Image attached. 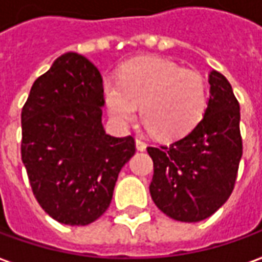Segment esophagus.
Returning <instances> with one entry per match:
<instances>
[{
    "mask_svg": "<svg viewBox=\"0 0 262 262\" xmlns=\"http://www.w3.org/2000/svg\"><path fill=\"white\" fill-rule=\"evenodd\" d=\"M136 149H138V150H140V152H143V150L146 149V143H145L143 140L136 139Z\"/></svg>",
    "mask_w": 262,
    "mask_h": 262,
    "instance_id": "esophagus-1",
    "label": "esophagus"
}]
</instances>
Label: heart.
<instances>
[{
  "label": "heart",
  "instance_id": "obj_1",
  "mask_svg": "<svg viewBox=\"0 0 262 262\" xmlns=\"http://www.w3.org/2000/svg\"><path fill=\"white\" fill-rule=\"evenodd\" d=\"M104 103L113 122L122 127L138 113L149 133L161 140L187 135L202 120L207 107L203 77L159 58H140L124 63L119 81L105 79Z\"/></svg>",
  "mask_w": 262,
  "mask_h": 262
}]
</instances>
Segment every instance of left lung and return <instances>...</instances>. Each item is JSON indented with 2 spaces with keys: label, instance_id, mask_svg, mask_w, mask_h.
Returning <instances> with one entry per match:
<instances>
[{
  "label": "left lung",
  "instance_id": "left-lung-1",
  "mask_svg": "<svg viewBox=\"0 0 262 262\" xmlns=\"http://www.w3.org/2000/svg\"><path fill=\"white\" fill-rule=\"evenodd\" d=\"M209 84L203 119L181 139L148 148L154 161L150 197L174 221L210 217L229 199L236 181L242 157L239 103L221 72L212 71Z\"/></svg>",
  "mask_w": 262,
  "mask_h": 262
}]
</instances>
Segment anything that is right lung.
<instances>
[{
	"instance_id": "1",
	"label": "right lung",
	"mask_w": 262,
	"mask_h": 262,
	"mask_svg": "<svg viewBox=\"0 0 262 262\" xmlns=\"http://www.w3.org/2000/svg\"><path fill=\"white\" fill-rule=\"evenodd\" d=\"M103 78L85 56L68 52L32 85L21 110V159L33 194L55 221L85 226L113 199L132 136L107 135Z\"/></svg>"
}]
</instances>
